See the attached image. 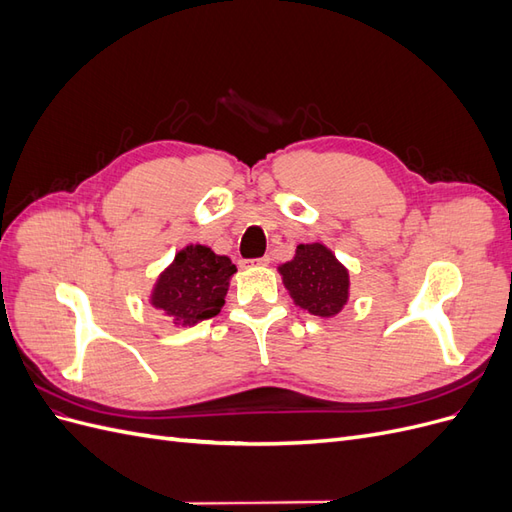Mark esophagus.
I'll use <instances>...</instances> for the list:
<instances>
[{
  "label": "esophagus",
  "instance_id": "esophagus-1",
  "mask_svg": "<svg viewBox=\"0 0 512 512\" xmlns=\"http://www.w3.org/2000/svg\"><path fill=\"white\" fill-rule=\"evenodd\" d=\"M271 262V258L265 254V256H260V258H256V260H250V262H243V265H258V267H267Z\"/></svg>",
  "mask_w": 512,
  "mask_h": 512
}]
</instances>
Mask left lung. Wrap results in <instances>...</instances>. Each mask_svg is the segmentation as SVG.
I'll return each mask as SVG.
<instances>
[{
    "instance_id": "8db88e82",
    "label": "left lung",
    "mask_w": 512,
    "mask_h": 512,
    "mask_svg": "<svg viewBox=\"0 0 512 512\" xmlns=\"http://www.w3.org/2000/svg\"><path fill=\"white\" fill-rule=\"evenodd\" d=\"M280 273L294 303L309 314L335 316L348 301V271L322 243L299 245Z\"/></svg>"
}]
</instances>
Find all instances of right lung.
<instances>
[{
	"label": "right lung",
	"mask_w": 512,
	"mask_h": 512,
	"mask_svg": "<svg viewBox=\"0 0 512 512\" xmlns=\"http://www.w3.org/2000/svg\"><path fill=\"white\" fill-rule=\"evenodd\" d=\"M237 271L228 256L205 245H188L175 256L151 294V305L175 324H196L220 314L230 275Z\"/></svg>",
	"instance_id": "obj_1"
}]
</instances>
